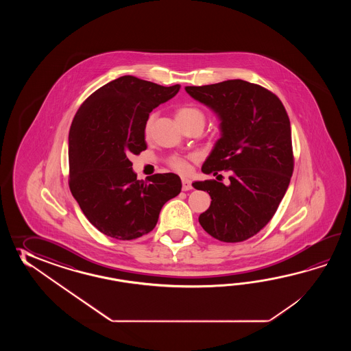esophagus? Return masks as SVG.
<instances>
[{
  "instance_id": "esophagus-1",
  "label": "esophagus",
  "mask_w": 351,
  "mask_h": 351,
  "mask_svg": "<svg viewBox=\"0 0 351 351\" xmlns=\"http://www.w3.org/2000/svg\"><path fill=\"white\" fill-rule=\"evenodd\" d=\"M193 186H192V182L188 178H182V189L183 191H191Z\"/></svg>"
}]
</instances>
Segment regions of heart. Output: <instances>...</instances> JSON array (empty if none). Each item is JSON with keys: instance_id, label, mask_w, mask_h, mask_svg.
<instances>
[{"instance_id": "1", "label": "heart", "mask_w": 351, "mask_h": 351, "mask_svg": "<svg viewBox=\"0 0 351 351\" xmlns=\"http://www.w3.org/2000/svg\"><path fill=\"white\" fill-rule=\"evenodd\" d=\"M176 118H177V120L202 119L204 121L203 112L199 109L192 108V106H183V108L178 109L177 114H176ZM152 127H153V117H150L149 119L147 120V123H145V128H144L145 135L150 134ZM169 165L176 172L186 173L189 171V162L186 158H172Z\"/></svg>"}]
</instances>
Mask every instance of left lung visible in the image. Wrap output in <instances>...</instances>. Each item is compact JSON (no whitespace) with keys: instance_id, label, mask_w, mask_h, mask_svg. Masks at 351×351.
I'll return each mask as SVG.
<instances>
[{"instance_id":"left-lung-1","label":"left lung","mask_w":351,"mask_h":351,"mask_svg":"<svg viewBox=\"0 0 351 351\" xmlns=\"http://www.w3.org/2000/svg\"><path fill=\"white\" fill-rule=\"evenodd\" d=\"M186 91L221 119L222 135L202 172H230L228 186L216 179L194 182L212 199L199 223L218 241H246L269 223L290 184L293 153L287 112L274 93L239 79Z\"/></svg>"}]
</instances>
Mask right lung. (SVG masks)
<instances>
[{"instance_id": "right-lung-1", "label": "right lung", "mask_w": 351, "mask_h": 351, "mask_svg": "<svg viewBox=\"0 0 351 351\" xmlns=\"http://www.w3.org/2000/svg\"><path fill=\"white\" fill-rule=\"evenodd\" d=\"M125 75L94 91L75 114L69 132V186L97 231L130 241L149 233L165 202L180 193L174 173L138 180L132 154L147 149L149 112L178 93Z\"/></svg>"}]
</instances>
